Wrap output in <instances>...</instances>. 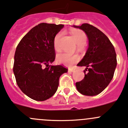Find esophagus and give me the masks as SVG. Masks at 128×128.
Returning a JSON list of instances; mask_svg holds the SVG:
<instances>
[{"label": "esophagus", "instance_id": "obj_1", "mask_svg": "<svg viewBox=\"0 0 128 128\" xmlns=\"http://www.w3.org/2000/svg\"><path fill=\"white\" fill-rule=\"evenodd\" d=\"M75 72V70H73V69H69L68 70V72H70V73H73V72Z\"/></svg>", "mask_w": 128, "mask_h": 128}]
</instances>
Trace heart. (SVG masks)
<instances>
[{"label": "heart", "mask_w": 128, "mask_h": 128, "mask_svg": "<svg viewBox=\"0 0 128 128\" xmlns=\"http://www.w3.org/2000/svg\"><path fill=\"white\" fill-rule=\"evenodd\" d=\"M70 34L75 42L78 46H82L86 44L87 41V36L86 33L81 30H72ZM62 36V33H58L56 35L54 39V47L56 50H58L60 48L59 41ZM80 60V56L78 54H70L68 53H60L56 56V61L58 63L63 64L66 66H71L74 64L77 63Z\"/></svg>", "instance_id": "1"}]
</instances>
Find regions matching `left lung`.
Instances as JSON below:
<instances>
[{
  "label": "left lung",
  "mask_w": 128,
  "mask_h": 128,
  "mask_svg": "<svg viewBox=\"0 0 128 128\" xmlns=\"http://www.w3.org/2000/svg\"><path fill=\"white\" fill-rule=\"evenodd\" d=\"M73 27L84 31L88 40L86 54L77 64L86 68L84 78L76 82V89L85 96H96L108 87L114 76L117 66L115 50L109 38L96 27L87 23Z\"/></svg>",
  "instance_id": "left-lung-1"
}]
</instances>
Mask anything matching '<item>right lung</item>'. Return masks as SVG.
<instances>
[{"label":"right lung","instance_id":"1","mask_svg":"<svg viewBox=\"0 0 128 128\" xmlns=\"http://www.w3.org/2000/svg\"><path fill=\"white\" fill-rule=\"evenodd\" d=\"M63 24L41 23L22 38L16 50L13 72L22 92L43 101L56 92L60 76L68 72L62 65L51 66L55 59L54 39Z\"/></svg>","mask_w":128,"mask_h":128}]
</instances>
